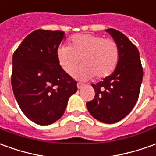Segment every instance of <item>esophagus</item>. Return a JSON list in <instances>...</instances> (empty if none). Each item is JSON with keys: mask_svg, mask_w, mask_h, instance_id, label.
<instances>
[{"mask_svg": "<svg viewBox=\"0 0 156 156\" xmlns=\"http://www.w3.org/2000/svg\"><path fill=\"white\" fill-rule=\"evenodd\" d=\"M83 86H84V84L83 83H78V84H77V87H78V89H81L83 88Z\"/></svg>", "mask_w": 156, "mask_h": 156, "instance_id": "esophagus-1", "label": "esophagus"}]
</instances>
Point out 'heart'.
I'll return each mask as SVG.
<instances>
[{
	"mask_svg": "<svg viewBox=\"0 0 156 156\" xmlns=\"http://www.w3.org/2000/svg\"><path fill=\"white\" fill-rule=\"evenodd\" d=\"M60 66L67 74L73 75L79 67V77L89 79L107 78L116 69L119 60V47L115 40L92 34H78L71 39L69 46L62 45L57 51Z\"/></svg>",
	"mask_w": 156,
	"mask_h": 156,
	"instance_id": "heart-1",
	"label": "heart"
}]
</instances>
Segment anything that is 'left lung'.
Returning <instances> with one entry per match:
<instances>
[{
    "label": "left lung",
    "mask_w": 156,
    "mask_h": 156,
    "mask_svg": "<svg viewBox=\"0 0 156 156\" xmlns=\"http://www.w3.org/2000/svg\"><path fill=\"white\" fill-rule=\"evenodd\" d=\"M119 47L116 69L103 81L92 84L95 95L86 103L91 116L104 123H115L129 114L138 101L143 79L139 50L122 33L106 29Z\"/></svg>",
    "instance_id": "left-lung-1"
}]
</instances>
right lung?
Segmentation results:
<instances>
[{
    "label": "right lung",
    "instance_id": "right-lung-1",
    "mask_svg": "<svg viewBox=\"0 0 156 156\" xmlns=\"http://www.w3.org/2000/svg\"><path fill=\"white\" fill-rule=\"evenodd\" d=\"M63 31L37 29L23 40L12 56V87L25 116L50 125L60 119L77 82L60 66L57 50Z\"/></svg>",
    "mask_w": 156,
    "mask_h": 156
}]
</instances>
